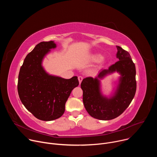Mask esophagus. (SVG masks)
I'll return each mask as SVG.
<instances>
[{
  "mask_svg": "<svg viewBox=\"0 0 157 157\" xmlns=\"http://www.w3.org/2000/svg\"><path fill=\"white\" fill-rule=\"evenodd\" d=\"M82 79H83V78H82V76H79V77H78V80H79V84L81 83V82H82Z\"/></svg>",
  "mask_w": 157,
  "mask_h": 157,
  "instance_id": "34e87169",
  "label": "esophagus"
}]
</instances>
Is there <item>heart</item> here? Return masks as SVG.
<instances>
[{"mask_svg": "<svg viewBox=\"0 0 157 157\" xmlns=\"http://www.w3.org/2000/svg\"><path fill=\"white\" fill-rule=\"evenodd\" d=\"M103 56L100 53H93L88 56L89 61L93 63H99L103 59Z\"/></svg>", "mask_w": 157, "mask_h": 157, "instance_id": "1", "label": "heart"}]
</instances>
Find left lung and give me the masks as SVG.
Instances as JSON below:
<instances>
[{
	"mask_svg": "<svg viewBox=\"0 0 157 157\" xmlns=\"http://www.w3.org/2000/svg\"><path fill=\"white\" fill-rule=\"evenodd\" d=\"M119 59L108 69H101L96 78L83 79L81 87L84 107L91 117L102 121L114 119L128 107L136 92V66L128 52L116 46ZM117 72L120 76L116 82L114 93L109 97L101 92V80Z\"/></svg>",
	"mask_w": 157,
	"mask_h": 157,
	"instance_id": "1",
	"label": "left lung"
}]
</instances>
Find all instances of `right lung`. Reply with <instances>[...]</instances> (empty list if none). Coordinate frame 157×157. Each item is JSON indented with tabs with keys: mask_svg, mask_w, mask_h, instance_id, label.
<instances>
[{
	"mask_svg": "<svg viewBox=\"0 0 157 157\" xmlns=\"http://www.w3.org/2000/svg\"><path fill=\"white\" fill-rule=\"evenodd\" d=\"M56 47L54 41L36 44L25 57L18 75L21 102L36 118L44 121L57 119L63 114L67 100L79 85L77 76L64 79L44 70V58Z\"/></svg>",
	"mask_w": 157,
	"mask_h": 157,
	"instance_id": "obj_1",
	"label": "right lung"
}]
</instances>
